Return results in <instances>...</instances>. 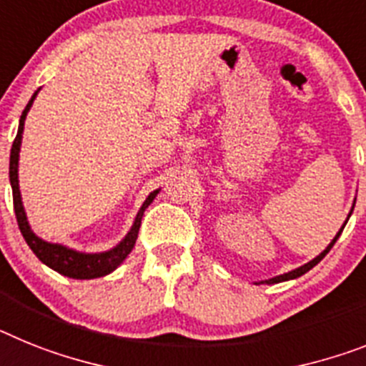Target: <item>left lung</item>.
Masks as SVG:
<instances>
[{"label":"left lung","instance_id":"8db88e82","mask_svg":"<svg viewBox=\"0 0 366 366\" xmlns=\"http://www.w3.org/2000/svg\"><path fill=\"white\" fill-rule=\"evenodd\" d=\"M352 212H354V207H352V210H350V214H348V219H350V216H352ZM348 219L345 221V225L340 227V230H339V232H337V234H335V238H333V240H331V244L327 245V247H325V249L322 251V253L318 254V257H316V259H312L311 262L303 264V266H300V268L292 269V272H288V273H282V275H277V277H272V279H266V281H260V282H257V285H275V282L290 281V279H297V277H302L303 273H307V272H309V269H311V268H315L316 264L320 262V260L324 259L325 254L330 253V249H331V247H333V245H335V242L339 240L340 232H342V229H345V227H346V223H348Z\"/></svg>","mask_w":366,"mask_h":366}]
</instances>
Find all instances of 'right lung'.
<instances>
[{"label":"right lung","instance_id":"obj_1","mask_svg":"<svg viewBox=\"0 0 366 366\" xmlns=\"http://www.w3.org/2000/svg\"><path fill=\"white\" fill-rule=\"evenodd\" d=\"M39 91L31 97V100L27 102L26 109L21 112L20 124H18V134L16 139L12 143L11 149V162H9V178H11V188H12V201H14V214H16L18 227H20V232L24 236V240L27 242V245L31 247L33 253L39 257L41 262H44L48 268L55 269L61 275H66L70 279H97L104 277L107 273H112L113 269H117L122 264V260L132 253L134 245H136L137 234H139L141 227V217L145 214V210L149 208V204L156 199V195L159 193V189H154L150 193L149 197L145 199L143 207L137 212L136 221L132 229L128 230V234L122 238L119 244L109 251H102V253H81V251L70 249L66 245L61 244H50V242L42 240L35 234L29 227V221H27L26 210H24V204H21V195H20V186H18V158H20V145H21V134H24V122H26L27 112L31 109L33 100L36 98Z\"/></svg>","mask_w":366,"mask_h":366}]
</instances>
